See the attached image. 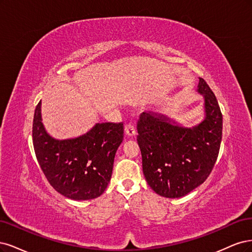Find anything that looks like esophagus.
I'll list each match as a JSON object with an SVG mask.
<instances>
[{
    "label": "esophagus",
    "instance_id": "1",
    "mask_svg": "<svg viewBox=\"0 0 252 252\" xmlns=\"http://www.w3.org/2000/svg\"><path fill=\"white\" fill-rule=\"evenodd\" d=\"M125 132H126V134L127 136H129V137L135 136V135H136V128H135L134 125H132V124L126 125V127H125Z\"/></svg>",
    "mask_w": 252,
    "mask_h": 252
}]
</instances>
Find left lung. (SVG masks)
<instances>
[{"label":"left lung","instance_id":"1","mask_svg":"<svg viewBox=\"0 0 252 252\" xmlns=\"http://www.w3.org/2000/svg\"><path fill=\"white\" fill-rule=\"evenodd\" d=\"M197 91L203 96L204 118L186 127L166 115L143 112L137 125V141L148 184L165 198L186 196L212 173L222 140L223 118L215 94L203 78Z\"/></svg>","mask_w":252,"mask_h":252}]
</instances>
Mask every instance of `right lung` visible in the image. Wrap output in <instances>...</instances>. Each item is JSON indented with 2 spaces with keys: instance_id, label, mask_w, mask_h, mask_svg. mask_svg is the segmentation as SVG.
<instances>
[{
  "instance_id": "1",
  "label": "right lung",
  "mask_w": 252,
  "mask_h": 252,
  "mask_svg": "<svg viewBox=\"0 0 252 252\" xmlns=\"http://www.w3.org/2000/svg\"><path fill=\"white\" fill-rule=\"evenodd\" d=\"M42 120L39 101L32 138L38 164L52 188L71 200L99 197L111 180L115 154L124 140V125L96 124L78 137L56 139L47 133Z\"/></svg>"
}]
</instances>
